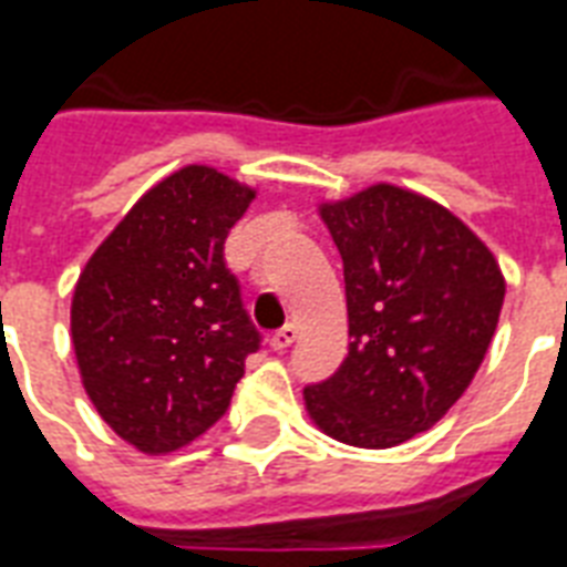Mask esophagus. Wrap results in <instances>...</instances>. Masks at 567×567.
Instances as JSON below:
<instances>
[{"label": "esophagus", "instance_id": "34e87169", "mask_svg": "<svg viewBox=\"0 0 567 567\" xmlns=\"http://www.w3.org/2000/svg\"><path fill=\"white\" fill-rule=\"evenodd\" d=\"M293 339H297V327H293V323H285V327H279V330L270 336V348H274V351H285V348H291Z\"/></svg>", "mask_w": 567, "mask_h": 567}]
</instances>
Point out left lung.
Listing matches in <instances>:
<instances>
[{
	"label": "left lung",
	"instance_id": "obj_1",
	"mask_svg": "<svg viewBox=\"0 0 567 567\" xmlns=\"http://www.w3.org/2000/svg\"><path fill=\"white\" fill-rule=\"evenodd\" d=\"M348 297V357L302 389L323 434L389 449L446 416L485 360L505 282L494 255L446 207L378 184L323 205Z\"/></svg>",
	"mask_w": 567,
	"mask_h": 567
}]
</instances>
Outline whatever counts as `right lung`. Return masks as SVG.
I'll list each match as a JSON object with an SVG mask.
<instances>
[{
    "label": "right lung",
    "mask_w": 567,
    "mask_h": 567,
    "mask_svg": "<svg viewBox=\"0 0 567 567\" xmlns=\"http://www.w3.org/2000/svg\"><path fill=\"white\" fill-rule=\"evenodd\" d=\"M252 198L216 168H181L130 207L80 274L71 336L82 386L140 452L205 434L261 351L226 265V237Z\"/></svg>",
    "instance_id": "add662e5"
}]
</instances>
